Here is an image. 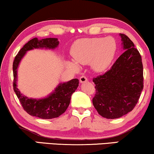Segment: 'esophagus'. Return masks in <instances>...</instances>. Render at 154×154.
I'll return each instance as SVG.
<instances>
[{"label": "esophagus", "instance_id": "obj_1", "mask_svg": "<svg viewBox=\"0 0 154 154\" xmlns=\"http://www.w3.org/2000/svg\"><path fill=\"white\" fill-rule=\"evenodd\" d=\"M88 81V78H87L85 76H81L80 77H79V82L81 83H84L85 82H87Z\"/></svg>", "mask_w": 154, "mask_h": 154}]
</instances>
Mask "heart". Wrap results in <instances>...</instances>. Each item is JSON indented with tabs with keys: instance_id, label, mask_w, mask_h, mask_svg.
<instances>
[{
	"instance_id": "b5f03b06",
	"label": "heart",
	"mask_w": 154,
	"mask_h": 154,
	"mask_svg": "<svg viewBox=\"0 0 154 154\" xmlns=\"http://www.w3.org/2000/svg\"><path fill=\"white\" fill-rule=\"evenodd\" d=\"M116 51V44L113 38L96 37L82 38L74 44L72 54L75 61L68 62V65L77 69L79 64H88L97 71H103L110 64Z\"/></svg>"
}]
</instances>
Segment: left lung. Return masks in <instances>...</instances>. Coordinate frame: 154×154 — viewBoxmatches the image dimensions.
I'll return each mask as SVG.
<instances>
[{"label":"left lung","mask_w":154,"mask_h":154,"mask_svg":"<svg viewBox=\"0 0 154 154\" xmlns=\"http://www.w3.org/2000/svg\"><path fill=\"white\" fill-rule=\"evenodd\" d=\"M125 50L105 74L94 77L92 104L107 119L122 117L134 108L143 89V68L139 51L126 35L120 34Z\"/></svg>","instance_id":"obj_1"}]
</instances>
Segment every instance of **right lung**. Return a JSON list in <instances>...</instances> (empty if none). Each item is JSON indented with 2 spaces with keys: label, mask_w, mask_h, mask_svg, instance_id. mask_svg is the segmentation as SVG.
I'll use <instances>...</instances> for the list:
<instances>
[{
  "label": "right lung",
  "mask_w": 154,
  "mask_h": 154,
  "mask_svg": "<svg viewBox=\"0 0 154 154\" xmlns=\"http://www.w3.org/2000/svg\"><path fill=\"white\" fill-rule=\"evenodd\" d=\"M59 42L57 38H47L38 40L34 38L28 42L18 51L13 63L14 90L20 103L28 114L42 119L57 118L65 112L70 103L71 96L79 86L78 79H73L67 82L60 83L54 91L48 97L42 99L29 98L21 93L17 88V69L21 59L27 51L34 49H54L58 47Z\"/></svg>",
  "instance_id": "obj_1"
}]
</instances>
